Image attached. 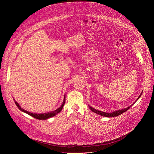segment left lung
I'll return each mask as SVG.
<instances>
[{
  "instance_id": "left-lung-1",
  "label": "left lung",
  "mask_w": 154,
  "mask_h": 154,
  "mask_svg": "<svg viewBox=\"0 0 154 154\" xmlns=\"http://www.w3.org/2000/svg\"><path fill=\"white\" fill-rule=\"evenodd\" d=\"M142 93H143V91L141 92V93L140 94V95L139 96V97H138V99H137V100L141 97V94H142ZM137 100L135 101V102H137ZM135 102H134V103H135ZM134 104H132V105H131L130 106H128V107H127V108H124V109H119V110H116V111H115V112H112V113H105V112H101V111H99V110H97V109H96L95 108H93V107H91V106H90V105H88L89 106V107H90V109L92 111V112H94L95 113H97V115H101V116H105V117H109V118H112V117H115V116H119V115H121V114H122L123 113H124L125 112H126L127 109H128L131 106H132Z\"/></svg>"
}]
</instances>
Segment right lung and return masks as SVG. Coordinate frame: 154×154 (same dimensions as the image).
<instances>
[{"label": "right lung", "instance_id": "obj_1", "mask_svg": "<svg viewBox=\"0 0 154 154\" xmlns=\"http://www.w3.org/2000/svg\"><path fill=\"white\" fill-rule=\"evenodd\" d=\"M65 96H64V100H63V103L62 105H61L60 107H59L58 108H57V109H55V111H52V112H49L48 113H40V114H37V113H31V112H29L28 111H26V109H24L23 108H22L20 107V106L18 104V103L17 102H16L14 100V103H16V106H17V108L20 109V111L23 112L28 115H29L30 116L37 119H40V120H45V119H49V118H51L54 116H55L57 114H58V113H60L61 109H63V107L64 105V103H65Z\"/></svg>", "mask_w": 154, "mask_h": 154}]
</instances>
